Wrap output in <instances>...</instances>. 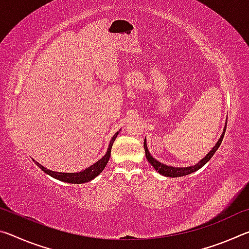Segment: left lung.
I'll use <instances>...</instances> for the list:
<instances>
[{
    "label": "left lung",
    "mask_w": 249,
    "mask_h": 249,
    "mask_svg": "<svg viewBox=\"0 0 249 249\" xmlns=\"http://www.w3.org/2000/svg\"><path fill=\"white\" fill-rule=\"evenodd\" d=\"M227 124V123H226ZM225 130H226V125L224 127V132L222 133V136L220 137V140L217 141V142L215 144V146L213 147L212 150L210 151V153L205 156V157L200 160L199 162L196 163L195 166H190V167H171V166H167V165H163V163L159 162L158 160H156L153 156L149 154L148 148H147V144H146V140L144 141V148H145V154H146V158L148 160V162L150 163L151 166L155 168V170H157L160 175L162 176H166V177H171V178H177V177H183V176H188L192 174V172H195L196 170H199L200 168L203 167L206 162L209 161V160L213 157V155L215 154V151L218 149V147H220L221 142L223 141V137H224V134H225Z\"/></svg>",
    "instance_id": "8db88e82"
}]
</instances>
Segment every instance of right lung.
I'll return each instance as SVG.
<instances>
[{
	"instance_id": "obj_1",
	"label": "right lung",
	"mask_w": 249,
	"mask_h": 249,
	"mask_svg": "<svg viewBox=\"0 0 249 249\" xmlns=\"http://www.w3.org/2000/svg\"><path fill=\"white\" fill-rule=\"evenodd\" d=\"M120 132H117L114 136L112 137L111 142H109L108 144V148L107 150V154H105L102 158L100 160H98L93 165L90 166L89 168H87V169H84L80 172H58V171H52L47 169V168H45L44 166H41L39 162L35 161V163L37 166H38L41 170L46 174L52 176L53 178L54 179H58L60 181H64V182H68V183H75V184H80V183H86V182H89V181L93 180L95 177H98L101 172L103 171V169L105 168V166L107 165L108 162V159L111 157V149H112V146H113V142H114L115 138L117 136V134Z\"/></svg>"
}]
</instances>
